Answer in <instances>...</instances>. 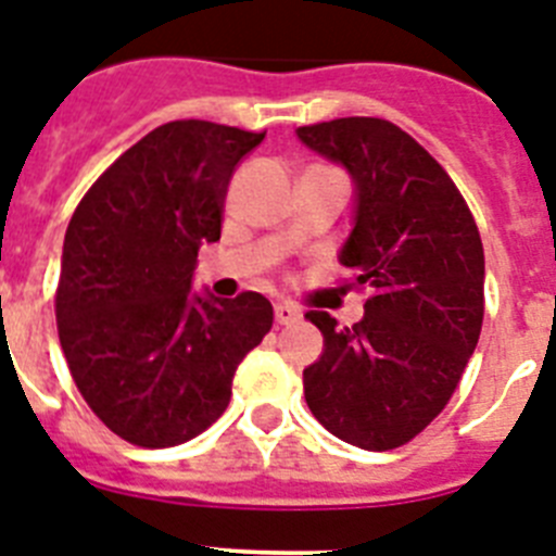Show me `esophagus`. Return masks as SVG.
<instances>
[{"mask_svg": "<svg viewBox=\"0 0 556 556\" xmlns=\"http://www.w3.org/2000/svg\"><path fill=\"white\" fill-rule=\"evenodd\" d=\"M301 320V308L289 306V303H278L275 306V323L278 326H292V323Z\"/></svg>", "mask_w": 556, "mask_h": 556, "instance_id": "esophagus-1", "label": "esophagus"}]
</instances>
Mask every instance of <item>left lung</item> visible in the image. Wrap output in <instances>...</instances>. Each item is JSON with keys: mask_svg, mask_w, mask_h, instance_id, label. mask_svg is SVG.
Masks as SVG:
<instances>
[{"mask_svg": "<svg viewBox=\"0 0 556 556\" xmlns=\"http://www.w3.org/2000/svg\"><path fill=\"white\" fill-rule=\"evenodd\" d=\"M298 139L351 175L353 228L339 264L367 283L365 317L320 328L303 370L312 415L345 443L390 451L445 409L484 317V250L454 180L409 132L370 116L298 127Z\"/></svg>", "mask_w": 556, "mask_h": 556, "instance_id": "left-lung-1", "label": "left lung"}]
</instances>
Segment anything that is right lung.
<instances>
[{
	"mask_svg": "<svg viewBox=\"0 0 556 556\" xmlns=\"http://www.w3.org/2000/svg\"><path fill=\"white\" fill-rule=\"evenodd\" d=\"M262 141L214 122H166L113 161L72 214L58 337L86 404L127 443L166 448L208 429L236 367L273 328L264 294L191 292L236 166Z\"/></svg>",
	"mask_w": 556,
	"mask_h": 556,
	"instance_id": "1",
	"label": "right lung"
}]
</instances>
